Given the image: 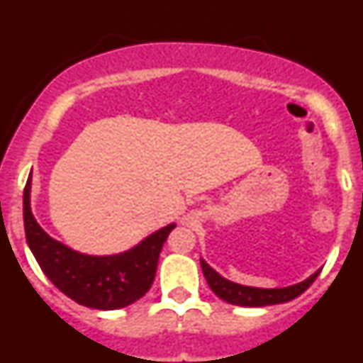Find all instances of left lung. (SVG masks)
Returning a JSON list of instances; mask_svg holds the SVG:
<instances>
[{
  "mask_svg": "<svg viewBox=\"0 0 363 363\" xmlns=\"http://www.w3.org/2000/svg\"><path fill=\"white\" fill-rule=\"evenodd\" d=\"M201 271L205 274V280L213 289V293L218 298L225 300L227 303L233 306H242V307H264V306H277V303H284V301H291L293 298L300 296L306 289H309L311 284L316 280L320 271H316L313 277L307 280L300 281L291 287H281V289H258V287H247V285L234 284V281L225 280L220 277L213 267L207 265V262L200 259Z\"/></svg>",
  "mask_w": 363,
  "mask_h": 363,
  "instance_id": "8db88e82",
  "label": "left lung"
}]
</instances>
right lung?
Instances as JSON below:
<instances>
[{"mask_svg":"<svg viewBox=\"0 0 363 363\" xmlns=\"http://www.w3.org/2000/svg\"><path fill=\"white\" fill-rule=\"evenodd\" d=\"M25 236L45 277L79 306L121 309L150 289L158 258L174 223L150 234L134 249L114 256H89L69 249L45 233L30 211V179L23 191Z\"/></svg>","mask_w":363,"mask_h":363,"instance_id":"1","label":"right lung"}]
</instances>
